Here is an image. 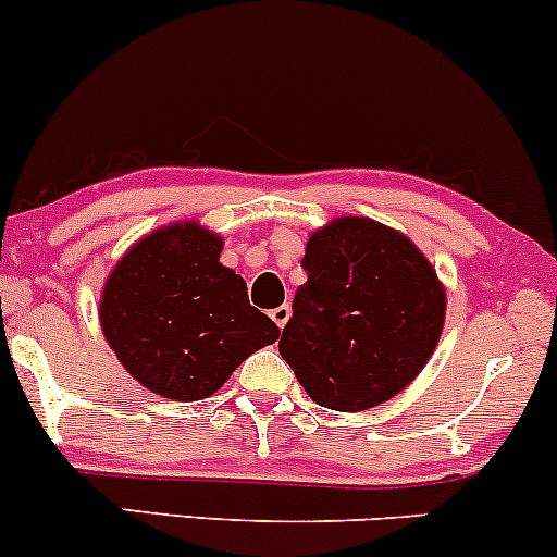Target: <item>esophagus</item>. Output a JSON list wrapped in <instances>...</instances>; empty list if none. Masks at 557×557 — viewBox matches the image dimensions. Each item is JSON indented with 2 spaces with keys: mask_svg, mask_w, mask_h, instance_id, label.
<instances>
[{
  "mask_svg": "<svg viewBox=\"0 0 557 557\" xmlns=\"http://www.w3.org/2000/svg\"><path fill=\"white\" fill-rule=\"evenodd\" d=\"M270 317H272V322L277 324L280 330H283L285 324H287V319H290V306H287V304L277 306V309H272V311H270Z\"/></svg>",
  "mask_w": 557,
  "mask_h": 557,
  "instance_id": "34e87169",
  "label": "esophagus"
}]
</instances>
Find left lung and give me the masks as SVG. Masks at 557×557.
<instances>
[{
	"label": "left lung",
	"instance_id": "obj_1",
	"mask_svg": "<svg viewBox=\"0 0 557 557\" xmlns=\"http://www.w3.org/2000/svg\"><path fill=\"white\" fill-rule=\"evenodd\" d=\"M304 270L280 356L309 398L367 411L400 393L443 332L445 293L424 253L380 222L345 216L311 235Z\"/></svg>",
	"mask_w": 557,
	"mask_h": 557
}]
</instances>
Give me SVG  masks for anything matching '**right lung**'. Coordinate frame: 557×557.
Segmentation results:
<instances>
[{
    "instance_id": "right-lung-1",
    "label": "right lung",
    "mask_w": 557,
    "mask_h": 557,
    "mask_svg": "<svg viewBox=\"0 0 557 557\" xmlns=\"http://www.w3.org/2000/svg\"><path fill=\"white\" fill-rule=\"evenodd\" d=\"M222 240L196 225L144 238L114 267L101 330L140 385L172 400H201L253 350L280 337L248 304L243 277L220 264Z\"/></svg>"
}]
</instances>
